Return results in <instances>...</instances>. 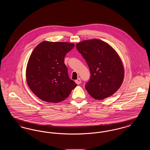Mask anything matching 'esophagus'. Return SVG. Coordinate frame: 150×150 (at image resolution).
I'll use <instances>...</instances> for the list:
<instances>
[{"instance_id":"esophagus-1","label":"esophagus","mask_w":150,"mask_h":150,"mask_svg":"<svg viewBox=\"0 0 150 150\" xmlns=\"http://www.w3.org/2000/svg\"><path fill=\"white\" fill-rule=\"evenodd\" d=\"M75 81V83H76L78 85H79V84H80L81 83V79H80V78H78L77 80H76Z\"/></svg>"}]
</instances>
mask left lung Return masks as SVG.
<instances>
[{
  "label": "left lung",
  "mask_w": 150,
  "mask_h": 150,
  "mask_svg": "<svg viewBox=\"0 0 150 150\" xmlns=\"http://www.w3.org/2000/svg\"><path fill=\"white\" fill-rule=\"evenodd\" d=\"M76 48L89 68L91 76L85 85L88 93L98 100L114 94L124 77L122 63L115 50L99 39L83 41L76 44Z\"/></svg>",
  "instance_id": "1"
}]
</instances>
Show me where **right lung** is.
<instances>
[{
    "mask_svg": "<svg viewBox=\"0 0 150 150\" xmlns=\"http://www.w3.org/2000/svg\"><path fill=\"white\" fill-rule=\"evenodd\" d=\"M74 46L72 43L44 41L32 52L26 68V81L40 99L59 102L67 98L77 86L69 78L64 63L66 54Z\"/></svg>",
    "mask_w": 150,
    "mask_h": 150,
    "instance_id": "add662e5",
    "label": "right lung"
}]
</instances>
